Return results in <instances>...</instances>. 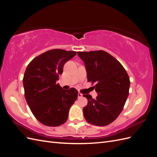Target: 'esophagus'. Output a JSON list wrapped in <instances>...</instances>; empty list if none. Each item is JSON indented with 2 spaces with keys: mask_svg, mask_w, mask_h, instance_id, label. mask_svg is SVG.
Wrapping results in <instances>:
<instances>
[{
  "mask_svg": "<svg viewBox=\"0 0 157 157\" xmlns=\"http://www.w3.org/2000/svg\"><path fill=\"white\" fill-rule=\"evenodd\" d=\"M82 97V94L81 93H78V98H81Z\"/></svg>",
  "mask_w": 157,
  "mask_h": 157,
  "instance_id": "1",
  "label": "esophagus"
}]
</instances>
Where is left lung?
<instances>
[{
    "label": "left lung",
    "instance_id": "left-lung-1",
    "mask_svg": "<svg viewBox=\"0 0 157 157\" xmlns=\"http://www.w3.org/2000/svg\"><path fill=\"white\" fill-rule=\"evenodd\" d=\"M84 63L88 82H96V99L83 94L88 104L83 108L84 117L96 126L111 124L120 115L129 94L130 78L121 63L103 50L78 52Z\"/></svg>",
    "mask_w": 157,
    "mask_h": 157
}]
</instances>
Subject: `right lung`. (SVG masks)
<instances>
[{
  "label": "right lung",
  "instance_id": "add662e5",
  "mask_svg": "<svg viewBox=\"0 0 157 157\" xmlns=\"http://www.w3.org/2000/svg\"><path fill=\"white\" fill-rule=\"evenodd\" d=\"M76 54L74 51L50 50L27 65L23 79L25 99L33 115L42 124L58 126L67 120L78 91L74 88L65 90L56 81L65 63Z\"/></svg>",
  "mask_w": 157,
  "mask_h": 157
}]
</instances>
